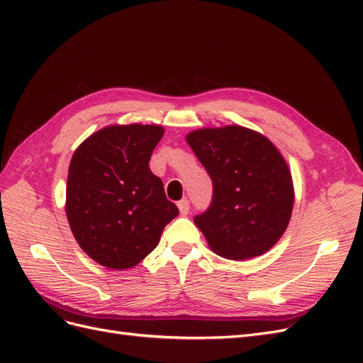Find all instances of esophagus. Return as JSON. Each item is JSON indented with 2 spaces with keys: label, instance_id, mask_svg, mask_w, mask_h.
Returning <instances> with one entry per match:
<instances>
[{
  "label": "esophagus",
  "instance_id": "obj_1",
  "mask_svg": "<svg viewBox=\"0 0 363 363\" xmlns=\"http://www.w3.org/2000/svg\"><path fill=\"white\" fill-rule=\"evenodd\" d=\"M179 211H180V213L183 215V216H186L189 213V208H191V206H189V201L188 200H182V201H179Z\"/></svg>",
  "mask_w": 363,
  "mask_h": 363
}]
</instances>
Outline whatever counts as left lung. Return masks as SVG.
<instances>
[{
	"mask_svg": "<svg viewBox=\"0 0 363 363\" xmlns=\"http://www.w3.org/2000/svg\"><path fill=\"white\" fill-rule=\"evenodd\" d=\"M186 140L213 183L211 206L194 218L212 251L245 260L276 245L292 215L294 184L272 142L240 125L195 130Z\"/></svg>",
	"mask_w": 363,
	"mask_h": 363,
	"instance_id": "1",
	"label": "left lung"
}]
</instances>
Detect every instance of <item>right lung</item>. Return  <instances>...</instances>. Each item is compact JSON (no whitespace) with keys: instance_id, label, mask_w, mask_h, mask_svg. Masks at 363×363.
<instances>
[{"instance_id":"add662e5","label":"right lung","mask_w":363,"mask_h":363,"mask_svg":"<svg viewBox=\"0 0 363 363\" xmlns=\"http://www.w3.org/2000/svg\"><path fill=\"white\" fill-rule=\"evenodd\" d=\"M160 125H108L75 150L67 184V218L87 256L111 269L133 268L155 250L179 208L148 162Z\"/></svg>"}]
</instances>
